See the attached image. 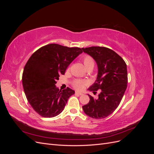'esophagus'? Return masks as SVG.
Instances as JSON below:
<instances>
[{
  "mask_svg": "<svg viewBox=\"0 0 154 154\" xmlns=\"http://www.w3.org/2000/svg\"><path fill=\"white\" fill-rule=\"evenodd\" d=\"M75 94L78 95V96H81L83 94H82V93H81V92H75Z\"/></svg>",
  "mask_w": 154,
  "mask_h": 154,
  "instance_id": "1",
  "label": "esophagus"
}]
</instances>
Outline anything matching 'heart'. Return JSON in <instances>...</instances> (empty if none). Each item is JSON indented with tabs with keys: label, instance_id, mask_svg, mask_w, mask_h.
Returning <instances> with one entry per match:
<instances>
[{
	"label": "heart",
	"instance_id": "obj_1",
	"mask_svg": "<svg viewBox=\"0 0 154 154\" xmlns=\"http://www.w3.org/2000/svg\"><path fill=\"white\" fill-rule=\"evenodd\" d=\"M82 62L84 64V66L87 69L88 68L92 67L94 66V61L93 58L89 55H85L83 56V57L82 58ZM85 84V82L82 80H79V79H77V80H75L72 82V86L76 88V90H82Z\"/></svg>",
	"mask_w": 154,
	"mask_h": 154
}]
</instances>
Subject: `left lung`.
I'll list each match as a JSON object with an SVG mask.
<instances>
[{
	"instance_id": "obj_1",
	"label": "left lung",
	"mask_w": 154,
	"mask_h": 154,
	"mask_svg": "<svg viewBox=\"0 0 154 154\" xmlns=\"http://www.w3.org/2000/svg\"><path fill=\"white\" fill-rule=\"evenodd\" d=\"M82 50L94 59L98 68L96 80L88 90L94 94L100 92L97 99L88 94L90 101L82 108L92 118H105L118 108L123 98L128 82L127 64L109 48L94 46Z\"/></svg>"
}]
</instances>
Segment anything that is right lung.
Segmentation results:
<instances>
[{
	"instance_id": "right-lung-1",
	"label": "right lung",
	"mask_w": 154,
	"mask_h": 154,
	"mask_svg": "<svg viewBox=\"0 0 154 154\" xmlns=\"http://www.w3.org/2000/svg\"><path fill=\"white\" fill-rule=\"evenodd\" d=\"M83 52L79 48L51 44L32 54L24 68L22 85L27 100L36 112L53 118L63 110L74 91L59 90L55 84L73 60Z\"/></svg>"
}]
</instances>
